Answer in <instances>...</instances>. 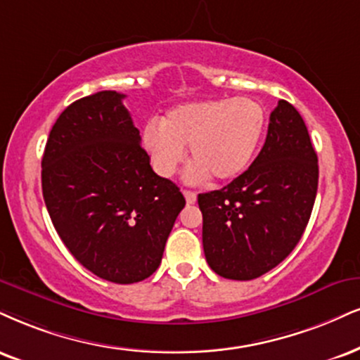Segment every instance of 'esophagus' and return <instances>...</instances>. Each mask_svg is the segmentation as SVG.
<instances>
[{"label":"esophagus","instance_id":"34e87169","mask_svg":"<svg viewBox=\"0 0 360 360\" xmlns=\"http://www.w3.org/2000/svg\"><path fill=\"white\" fill-rule=\"evenodd\" d=\"M184 195H185V200H187L188 205H192V203L197 202V193L192 192V190H184Z\"/></svg>","mask_w":360,"mask_h":360}]
</instances>
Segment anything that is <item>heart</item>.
Masks as SVG:
<instances>
[{
    "label": "heart",
    "mask_w": 360,
    "mask_h": 360,
    "mask_svg": "<svg viewBox=\"0 0 360 360\" xmlns=\"http://www.w3.org/2000/svg\"><path fill=\"white\" fill-rule=\"evenodd\" d=\"M265 127L259 103L248 98L202 100L175 106L160 122L145 128V148L162 176H172L185 160H195L188 180L207 175L224 181L245 170Z\"/></svg>",
    "instance_id": "1"
}]
</instances>
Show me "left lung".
Listing matches in <instances>:
<instances>
[{"instance_id": "1", "label": "left lung", "mask_w": 360, "mask_h": 360, "mask_svg": "<svg viewBox=\"0 0 360 360\" xmlns=\"http://www.w3.org/2000/svg\"><path fill=\"white\" fill-rule=\"evenodd\" d=\"M317 184V153L307 127L281 100L248 170L227 187L198 195L210 269L232 281H252L277 267L307 227Z\"/></svg>"}]
</instances>
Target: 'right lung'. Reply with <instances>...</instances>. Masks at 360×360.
Here are the masks:
<instances>
[{
  "label": "right lung",
  "instance_id": "obj_1",
  "mask_svg": "<svg viewBox=\"0 0 360 360\" xmlns=\"http://www.w3.org/2000/svg\"><path fill=\"white\" fill-rule=\"evenodd\" d=\"M123 98L98 91L65 108L44 146L41 188L75 259L105 281L135 283L158 269L185 197L153 172Z\"/></svg>",
  "mask_w": 360,
  "mask_h": 360
}]
</instances>
